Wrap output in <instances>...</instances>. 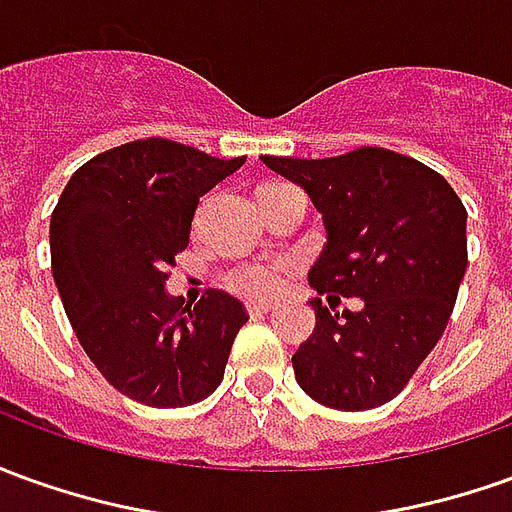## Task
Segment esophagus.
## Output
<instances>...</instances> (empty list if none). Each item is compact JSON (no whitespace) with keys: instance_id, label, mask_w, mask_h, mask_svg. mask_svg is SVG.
I'll use <instances>...</instances> for the list:
<instances>
[{"instance_id":"esophagus-1","label":"esophagus","mask_w":512,"mask_h":512,"mask_svg":"<svg viewBox=\"0 0 512 512\" xmlns=\"http://www.w3.org/2000/svg\"><path fill=\"white\" fill-rule=\"evenodd\" d=\"M248 312H250V317H262V315H267V312H270V303H248Z\"/></svg>"}]
</instances>
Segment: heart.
<instances>
[{
	"instance_id": "obj_1",
	"label": "heart",
	"mask_w": 512,
	"mask_h": 512,
	"mask_svg": "<svg viewBox=\"0 0 512 512\" xmlns=\"http://www.w3.org/2000/svg\"><path fill=\"white\" fill-rule=\"evenodd\" d=\"M287 276H290L287 262H250L234 267L225 276V284L245 298H273L284 287Z\"/></svg>"
}]
</instances>
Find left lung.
<instances>
[{"label":"left lung","mask_w":512,"mask_h":512,"mask_svg":"<svg viewBox=\"0 0 512 512\" xmlns=\"http://www.w3.org/2000/svg\"><path fill=\"white\" fill-rule=\"evenodd\" d=\"M323 214L326 248L309 270L320 295L362 297L359 313L312 298L315 331L292 354L306 396L345 412L396 398L446 331L468 264L465 206L410 155L359 147L334 158L262 155Z\"/></svg>","instance_id":"8db88e82"}]
</instances>
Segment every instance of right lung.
<instances>
[{
    "label": "right lung",
    "instance_id": "right-lung-1",
    "mask_svg": "<svg viewBox=\"0 0 512 512\" xmlns=\"http://www.w3.org/2000/svg\"><path fill=\"white\" fill-rule=\"evenodd\" d=\"M242 164L139 139L94 155L66 183L49 222L52 278L83 351L122 396L169 410L222 382L245 306L220 290L183 306L164 284L200 197Z\"/></svg>",
    "mask_w": 512,
    "mask_h": 512
}]
</instances>
